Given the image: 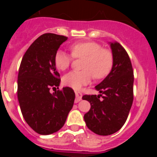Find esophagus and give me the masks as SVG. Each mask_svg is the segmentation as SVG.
Returning <instances> with one entry per match:
<instances>
[{
	"mask_svg": "<svg viewBox=\"0 0 157 157\" xmlns=\"http://www.w3.org/2000/svg\"><path fill=\"white\" fill-rule=\"evenodd\" d=\"M75 96H76L75 102L76 103H77V102H79V101L82 100V94L80 92H75Z\"/></svg>",
	"mask_w": 157,
	"mask_h": 157,
	"instance_id": "34e87169",
	"label": "esophagus"
}]
</instances>
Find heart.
<instances>
[{
	"instance_id": "b5f03b06",
	"label": "heart",
	"mask_w": 157,
	"mask_h": 157,
	"mask_svg": "<svg viewBox=\"0 0 157 157\" xmlns=\"http://www.w3.org/2000/svg\"><path fill=\"white\" fill-rule=\"evenodd\" d=\"M71 55L58 50L54 56V63L58 70L68 68L73 57L83 58L80 71H71L63 77V83L74 89H79L90 82L93 76L95 79H102L111 72L114 63V56L109 48H102L95 41H81L71 45Z\"/></svg>"
}]
</instances>
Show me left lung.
Wrapping results in <instances>:
<instances>
[{"instance_id": "1", "label": "left lung", "mask_w": 157, "mask_h": 157, "mask_svg": "<svg viewBox=\"0 0 157 157\" xmlns=\"http://www.w3.org/2000/svg\"><path fill=\"white\" fill-rule=\"evenodd\" d=\"M110 45L114 63L109 75L95 86L101 94L82 97L91 105L90 111L84 115L87 127L103 136L121 129L134 100V71L130 57L120 43H111Z\"/></svg>"}]
</instances>
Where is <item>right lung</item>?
<instances>
[{
    "label": "right lung",
    "mask_w": 157,
    "mask_h": 157,
    "mask_svg": "<svg viewBox=\"0 0 157 157\" xmlns=\"http://www.w3.org/2000/svg\"><path fill=\"white\" fill-rule=\"evenodd\" d=\"M67 37L46 33L32 43L22 59L18 74L17 95L25 121L37 134H53L64 125L74 105V90L59 89L60 75L54 56Z\"/></svg>",
    "instance_id": "1"
}]
</instances>
